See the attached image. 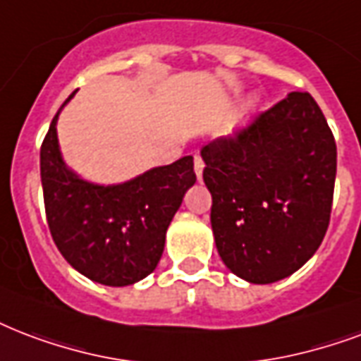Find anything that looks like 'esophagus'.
Segmentation results:
<instances>
[{
	"label": "esophagus",
	"mask_w": 361,
	"mask_h": 361,
	"mask_svg": "<svg viewBox=\"0 0 361 361\" xmlns=\"http://www.w3.org/2000/svg\"><path fill=\"white\" fill-rule=\"evenodd\" d=\"M202 170H204V161H202V157L195 155V172H197V178H202Z\"/></svg>",
	"instance_id": "1"
}]
</instances>
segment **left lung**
Segmentation results:
<instances>
[{
    "instance_id": "1",
    "label": "left lung",
    "mask_w": 361,
    "mask_h": 361,
    "mask_svg": "<svg viewBox=\"0 0 361 361\" xmlns=\"http://www.w3.org/2000/svg\"><path fill=\"white\" fill-rule=\"evenodd\" d=\"M200 155L217 252L233 274L271 284L314 255L331 216L337 145L309 92H290Z\"/></svg>"
}]
</instances>
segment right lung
Returning <instances> with one entry per match:
<instances>
[{
	"label": "right lung",
	"mask_w": 361,
	"mask_h": 361,
	"mask_svg": "<svg viewBox=\"0 0 361 361\" xmlns=\"http://www.w3.org/2000/svg\"><path fill=\"white\" fill-rule=\"evenodd\" d=\"M60 109L41 144V185L52 240L87 279L104 286L134 284L155 271L170 221L197 181L192 157L119 185H96L62 161L56 136Z\"/></svg>",
	"instance_id": "add662e5"
}]
</instances>
